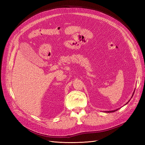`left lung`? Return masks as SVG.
Here are the masks:
<instances>
[{"instance_id": "obj_1", "label": "left lung", "mask_w": 145, "mask_h": 145, "mask_svg": "<svg viewBox=\"0 0 145 145\" xmlns=\"http://www.w3.org/2000/svg\"><path fill=\"white\" fill-rule=\"evenodd\" d=\"M134 92H135V90L134 91V92H133V95H132V97H131V98H132L133 97V96L134 95ZM129 101H130V100L128 101V102H127V103H128L129 102ZM126 103V104H127ZM118 109H115V110H113V111H105V112H108V113H109V112H115V111H117L118 110Z\"/></svg>"}]
</instances>
